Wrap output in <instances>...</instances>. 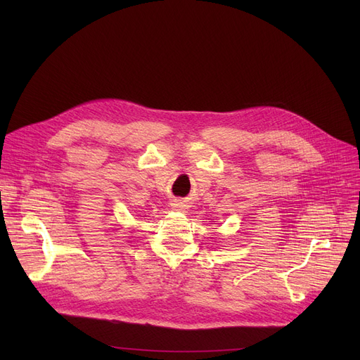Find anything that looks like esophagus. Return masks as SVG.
<instances>
[{
	"instance_id": "esophagus-1",
	"label": "esophagus",
	"mask_w": 360,
	"mask_h": 360,
	"mask_svg": "<svg viewBox=\"0 0 360 360\" xmlns=\"http://www.w3.org/2000/svg\"><path fill=\"white\" fill-rule=\"evenodd\" d=\"M174 209L179 210V212H186L188 205H186V202L184 200H175L174 201Z\"/></svg>"
}]
</instances>
